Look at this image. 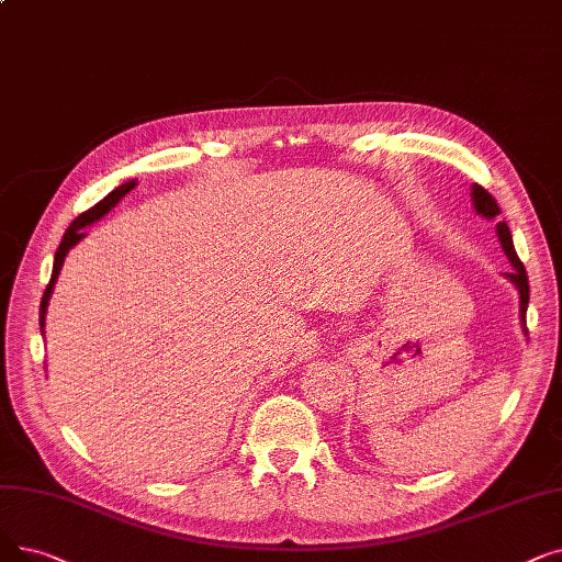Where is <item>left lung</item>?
<instances>
[{"label": "left lung", "instance_id": "obj_1", "mask_svg": "<svg viewBox=\"0 0 562 562\" xmlns=\"http://www.w3.org/2000/svg\"><path fill=\"white\" fill-rule=\"evenodd\" d=\"M471 200H473V209L477 215L486 217V221H498L501 215V209L496 204V200L492 198L490 192H486L482 186L473 183L471 186ZM496 234H498V240H501V248L505 252V257L509 259L512 263V271L509 273H503L512 284L517 286L519 291V316H521V328H524V335L528 337V328H526V310H528V299H530V286H528V276H526V268L515 250V243H512V234H509V227L507 223H501L496 225Z\"/></svg>", "mask_w": 562, "mask_h": 562}]
</instances>
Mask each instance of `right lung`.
I'll return each mask as SVG.
<instances>
[{"label": "right lung", "mask_w": 562, "mask_h": 562, "mask_svg": "<svg viewBox=\"0 0 562 562\" xmlns=\"http://www.w3.org/2000/svg\"><path fill=\"white\" fill-rule=\"evenodd\" d=\"M137 186V179H131V181H126V183H121L119 188H114L108 198H103L99 204L95 206H91L89 211H85L82 215H78L76 221L70 223V227L66 229V234H64V238H61V243H59V248H57V252H55V263H53V278H50V284L45 286V294H43V301H41V316H38V324H41V333H45L43 328H45V314H47V303H50V296H53V289H55V282H57V278H59V271H61V266H64V259H66V255H68V250L72 248V246H78V243L87 236L82 229L85 227H89V225H93V223H99L103 215H108L119 202H121V198H126V194L133 190Z\"/></svg>", "instance_id": "1"}]
</instances>
